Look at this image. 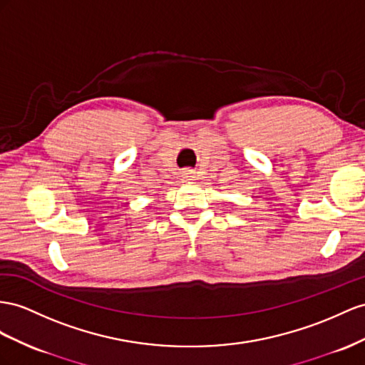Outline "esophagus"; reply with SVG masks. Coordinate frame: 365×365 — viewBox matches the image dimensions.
<instances>
[{
	"mask_svg": "<svg viewBox=\"0 0 365 365\" xmlns=\"http://www.w3.org/2000/svg\"><path fill=\"white\" fill-rule=\"evenodd\" d=\"M183 177H185V179H188V180L194 179V171H192V170H186V171H183Z\"/></svg>",
	"mask_w": 365,
	"mask_h": 365,
	"instance_id": "esophagus-1",
	"label": "esophagus"
}]
</instances>
